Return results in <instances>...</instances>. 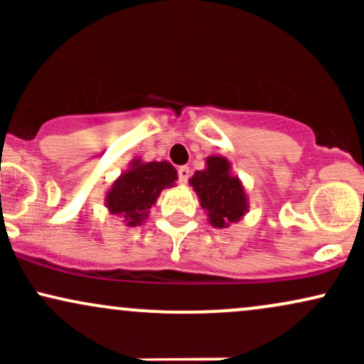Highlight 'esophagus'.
Listing matches in <instances>:
<instances>
[{
	"instance_id": "1",
	"label": "esophagus",
	"mask_w": 364,
	"mask_h": 364,
	"mask_svg": "<svg viewBox=\"0 0 364 364\" xmlns=\"http://www.w3.org/2000/svg\"><path fill=\"white\" fill-rule=\"evenodd\" d=\"M178 178H179V183H185L188 181V178H190V168H186V166H181V168L178 169Z\"/></svg>"
}]
</instances>
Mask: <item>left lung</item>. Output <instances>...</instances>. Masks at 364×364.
Returning <instances> with one entry per match:
<instances>
[{"mask_svg":"<svg viewBox=\"0 0 364 364\" xmlns=\"http://www.w3.org/2000/svg\"><path fill=\"white\" fill-rule=\"evenodd\" d=\"M190 185L212 228H229L248 214V195L243 181L231 173L229 159L208 156L205 169L196 171L190 178Z\"/></svg>","mask_w":364,"mask_h":364,"instance_id":"obj_1","label":"left lung"}]
</instances>
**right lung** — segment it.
Wrapping results in <instances>:
<instances>
[{
  "mask_svg": "<svg viewBox=\"0 0 364 364\" xmlns=\"http://www.w3.org/2000/svg\"><path fill=\"white\" fill-rule=\"evenodd\" d=\"M176 169L168 161L144 162L136 157L112 181L104 196V205L109 214L119 215L128 228L141 225L149 219L150 207L156 205L161 191L176 186Z\"/></svg>",
  "mask_w": 364,
  "mask_h": 364,
  "instance_id": "obj_1",
  "label": "right lung"
}]
</instances>
